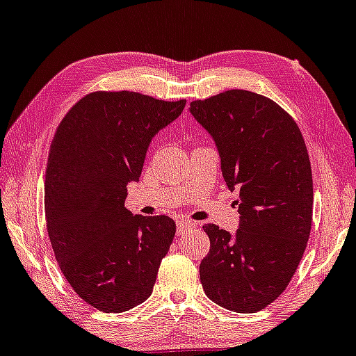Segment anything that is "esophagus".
Returning a JSON list of instances; mask_svg holds the SVG:
<instances>
[{"mask_svg":"<svg viewBox=\"0 0 356 356\" xmlns=\"http://www.w3.org/2000/svg\"><path fill=\"white\" fill-rule=\"evenodd\" d=\"M197 225L195 222H192V220H179L177 222V235L181 236L184 232L188 230V228H195Z\"/></svg>","mask_w":356,"mask_h":356,"instance_id":"esophagus-1","label":"esophagus"}]
</instances>
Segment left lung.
<instances>
[{
  "label": "left lung",
  "mask_w": 356,
  "mask_h": 356,
  "mask_svg": "<svg viewBox=\"0 0 356 356\" xmlns=\"http://www.w3.org/2000/svg\"><path fill=\"white\" fill-rule=\"evenodd\" d=\"M215 141L225 182L238 191L233 233L205 225L200 263L207 298L253 314L276 300L294 276L312 227V170L299 126L277 103L228 90L188 108Z\"/></svg>",
  "instance_id": "left-lung-1"
}]
</instances>
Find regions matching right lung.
Here are the masks:
<instances>
[{"instance_id": "obj_1", "label": "right lung", "mask_w": 356, "mask_h": 356, "mask_svg": "<svg viewBox=\"0 0 356 356\" xmlns=\"http://www.w3.org/2000/svg\"><path fill=\"white\" fill-rule=\"evenodd\" d=\"M186 100L95 92L58 124L46 170V220L69 284L102 312H124L152 294L175 235L172 218L133 215L126 186L138 182L152 138Z\"/></svg>"}]
</instances>
